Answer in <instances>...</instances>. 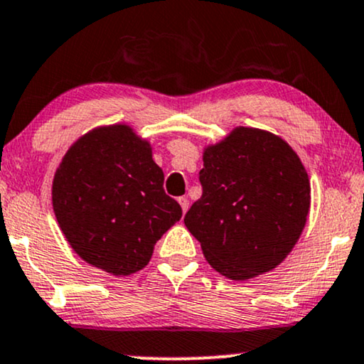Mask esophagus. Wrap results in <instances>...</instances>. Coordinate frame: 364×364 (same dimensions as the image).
<instances>
[{"label": "esophagus", "mask_w": 364, "mask_h": 364, "mask_svg": "<svg viewBox=\"0 0 364 364\" xmlns=\"http://www.w3.org/2000/svg\"><path fill=\"white\" fill-rule=\"evenodd\" d=\"M178 203L181 205V210H183V213H186L188 207H190V201H188V198H185V196H181V198H178Z\"/></svg>", "instance_id": "1"}]
</instances>
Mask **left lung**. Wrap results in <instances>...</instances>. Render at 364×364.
<instances>
[{
    "label": "left lung",
    "mask_w": 364,
    "mask_h": 364,
    "mask_svg": "<svg viewBox=\"0 0 364 364\" xmlns=\"http://www.w3.org/2000/svg\"><path fill=\"white\" fill-rule=\"evenodd\" d=\"M200 181L185 225L213 269L246 282L287 259L310 212L307 169L287 140L235 127L203 147Z\"/></svg>",
    "instance_id": "1"
}]
</instances>
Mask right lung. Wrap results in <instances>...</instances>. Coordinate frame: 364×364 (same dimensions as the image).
Returning <instances> with one entry per match:
<instances>
[{
	"label": "right lung",
	"mask_w": 364,
	"mask_h": 364,
	"mask_svg": "<svg viewBox=\"0 0 364 364\" xmlns=\"http://www.w3.org/2000/svg\"><path fill=\"white\" fill-rule=\"evenodd\" d=\"M152 146L129 124L102 125L68 149L52 181V208L73 251L105 273L146 268L156 242L181 218L164 193Z\"/></svg>",
	"instance_id": "right-lung-1"
}]
</instances>
